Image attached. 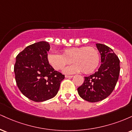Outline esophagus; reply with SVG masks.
I'll use <instances>...</instances> for the list:
<instances>
[{
	"instance_id": "esophagus-1",
	"label": "esophagus",
	"mask_w": 132,
	"mask_h": 132,
	"mask_svg": "<svg viewBox=\"0 0 132 132\" xmlns=\"http://www.w3.org/2000/svg\"><path fill=\"white\" fill-rule=\"evenodd\" d=\"M73 77V76H65V78H72Z\"/></svg>"
}]
</instances>
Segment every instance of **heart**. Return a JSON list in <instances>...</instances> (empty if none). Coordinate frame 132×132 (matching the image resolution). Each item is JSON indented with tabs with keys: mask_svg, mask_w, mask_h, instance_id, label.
<instances>
[{
	"mask_svg": "<svg viewBox=\"0 0 132 132\" xmlns=\"http://www.w3.org/2000/svg\"><path fill=\"white\" fill-rule=\"evenodd\" d=\"M62 53L63 54L50 53L48 55V61L54 69L59 70L72 61L75 64L63 69V72L66 75L78 73L81 71L86 74L90 73L99 64V53L93 47L68 48L63 50Z\"/></svg>",
	"mask_w": 132,
	"mask_h": 132,
	"instance_id": "1",
	"label": "heart"
}]
</instances>
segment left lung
<instances>
[{
	"mask_svg": "<svg viewBox=\"0 0 132 132\" xmlns=\"http://www.w3.org/2000/svg\"><path fill=\"white\" fill-rule=\"evenodd\" d=\"M101 57V64L97 72L84 77V82L78 88L81 98L90 102L102 101L116 87L120 74V60L109 46L97 43Z\"/></svg>",
	"mask_w": 132,
	"mask_h": 132,
	"instance_id": "1",
	"label": "left lung"
}]
</instances>
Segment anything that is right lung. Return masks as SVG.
<instances>
[{
    "mask_svg": "<svg viewBox=\"0 0 132 132\" xmlns=\"http://www.w3.org/2000/svg\"><path fill=\"white\" fill-rule=\"evenodd\" d=\"M48 42L35 43L16 56L14 66L16 85L21 92L35 102L54 97L64 75L55 71L48 61Z\"/></svg>",
    "mask_w": 132,
    "mask_h": 132,
    "instance_id": "add662e5",
    "label": "right lung"
}]
</instances>
